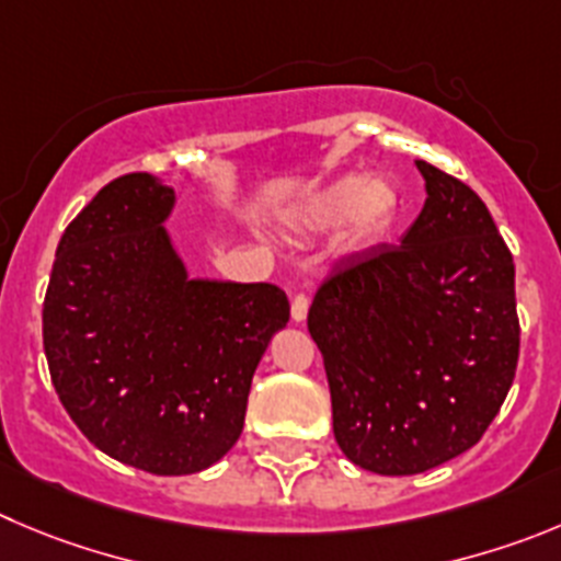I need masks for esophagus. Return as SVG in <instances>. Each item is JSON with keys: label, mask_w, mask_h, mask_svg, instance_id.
Wrapping results in <instances>:
<instances>
[{"label": "esophagus", "mask_w": 561, "mask_h": 561, "mask_svg": "<svg viewBox=\"0 0 561 561\" xmlns=\"http://www.w3.org/2000/svg\"><path fill=\"white\" fill-rule=\"evenodd\" d=\"M307 312H310V298H307L305 293H298V296L293 298V305H290L293 321H296V323L307 321Z\"/></svg>", "instance_id": "obj_1"}]
</instances>
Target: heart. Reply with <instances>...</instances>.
I'll return each mask as SVG.
<instances>
[{
    "label": "heart",
    "mask_w": 561,
    "mask_h": 561,
    "mask_svg": "<svg viewBox=\"0 0 561 561\" xmlns=\"http://www.w3.org/2000/svg\"><path fill=\"white\" fill-rule=\"evenodd\" d=\"M399 185L387 176H340L318 191L307 193L287 213V221L298 232H332L343 227V243L348 249H368L392 232L401 218Z\"/></svg>",
    "instance_id": "heart-1"
}]
</instances>
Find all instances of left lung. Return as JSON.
<instances>
[{"label":"left lung","instance_id":"8db88e82","mask_svg":"<svg viewBox=\"0 0 561 561\" xmlns=\"http://www.w3.org/2000/svg\"><path fill=\"white\" fill-rule=\"evenodd\" d=\"M426 204L401 245L348 260L316 293L340 451L379 476L432 470L499 415L520 352L515 263L486 204L415 160Z\"/></svg>","mask_w":561,"mask_h":561}]
</instances>
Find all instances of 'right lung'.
I'll return each mask as SVG.
<instances>
[{
  "label": "right lung",
  "mask_w": 561,
  "mask_h": 561,
  "mask_svg": "<svg viewBox=\"0 0 561 561\" xmlns=\"http://www.w3.org/2000/svg\"><path fill=\"white\" fill-rule=\"evenodd\" d=\"M151 174L104 185L57 245L44 352L60 404L99 451L154 476L216 465L243 432L251 376L290 318L268 282L191 279Z\"/></svg>",
  "instance_id": "add662e5"
}]
</instances>
